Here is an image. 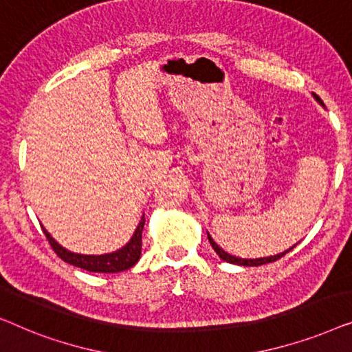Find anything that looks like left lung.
<instances>
[{
    "label": "left lung",
    "instance_id": "left-lung-1",
    "mask_svg": "<svg viewBox=\"0 0 352 352\" xmlns=\"http://www.w3.org/2000/svg\"><path fill=\"white\" fill-rule=\"evenodd\" d=\"M314 96V98L316 100H318L320 105H324L322 103V100H320V98L316 96V94H313ZM207 237H209V242H210V245H212V249H214L215 252H217V255L220 256L221 260L223 261H226V263H232V265H239V266H260V265H266V263H273V261H276V260H279L280 256H284L287 252L289 250H292L294 249V247L296 245H294V247H290L289 250H285V252H282V254H277V255H274V256H265V258H254V260H247V258H239V256H234V255H230L228 254V252H225L223 249H221V247L217 244V242L212 239V236L209 234V232H207Z\"/></svg>",
    "mask_w": 352,
    "mask_h": 352
}]
</instances>
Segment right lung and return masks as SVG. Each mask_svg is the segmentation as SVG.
<instances>
[{
	"mask_svg": "<svg viewBox=\"0 0 352 352\" xmlns=\"http://www.w3.org/2000/svg\"><path fill=\"white\" fill-rule=\"evenodd\" d=\"M143 225H145V215H142V220L138 226L135 228V232L131 237V241L122 247V249L111 252V254L105 255H81L75 254V252L67 250L65 247H62L49 232L44 230L49 244L54 249V252L60 256V258L68 265L78 266V268L91 271V273H120V271H126L132 268L133 265L140 260L142 255V231Z\"/></svg>",
	"mask_w": 352,
	"mask_h": 352,
	"instance_id": "right-lung-1",
	"label": "right lung"
}]
</instances>
